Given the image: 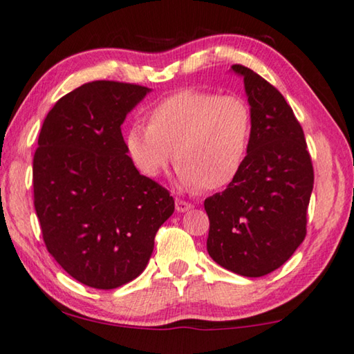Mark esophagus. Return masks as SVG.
<instances>
[{"mask_svg": "<svg viewBox=\"0 0 354 354\" xmlns=\"http://www.w3.org/2000/svg\"><path fill=\"white\" fill-rule=\"evenodd\" d=\"M193 207V204L187 203V201L183 199H176V210L180 212V214H183V212H187Z\"/></svg>", "mask_w": 354, "mask_h": 354, "instance_id": "esophagus-1", "label": "esophagus"}]
</instances>
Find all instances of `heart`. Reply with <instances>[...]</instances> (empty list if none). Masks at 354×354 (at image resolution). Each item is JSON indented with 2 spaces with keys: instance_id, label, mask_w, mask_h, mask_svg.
<instances>
[{
  "instance_id": "b5f03b06",
  "label": "heart",
  "mask_w": 354,
  "mask_h": 354,
  "mask_svg": "<svg viewBox=\"0 0 354 354\" xmlns=\"http://www.w3.org/2000/svg\"><path fill=\"white\" fill-rule=\"evenodd\" d=\"M147 122L149 127L133 123L124 133L127 153L142 176H161L174 150L185 189L225 188L241 172L252 136L243 97L183 90L156 102Z\"/></svg>"
}]
</instances>
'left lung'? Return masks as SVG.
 Listing matches in <instances>:
<instances>
[{"mask_svg": "<svg viewBox=\"0 0 354 354\" xmlns=\"http://www.w3.org/2000/svg\"><path fill=\"white\" fill-rule=\"evenodd\" d=\"M231 69L245 85L252 136L237 177L204 201L207 252L234 274L263 277L283 266L306 239L313 166L283 95L250 68Z\"/></svg>", "mask_w": 354, "mask_h": 354, "instance_id": "1", "label": "left lung"}]
</instances>
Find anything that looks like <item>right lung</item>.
Here are the masks:
<instances>
[{"label": "right lung", "instance_id": "add662e5", "mask_svg": "<svg viewBox=\"0 0 354 354\" xmlns=\"http://www.w3.org/2000/svg\"><path fill=\"white\" fill-rule=\"evenodd\" d=\"M150 93L95 80L64 95L42 123L32 160L35 209L48 253L80 283L113 290L142 274L174 214L166 188L140 176L122 124Z\"/></svg>", "mask_w": 354, "mask_h": 354}]
</instances>
